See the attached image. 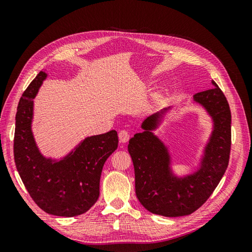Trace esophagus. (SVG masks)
<instances>
[{
	"mask_svg": "<svg viewBox=\"0 0 252 252\" xmlns=\"http://www.w3.org/2000/svg\"><path fill=\"white\" fill-rule=\"evenodd\" d=\"M129 138H130V135H129L128 131H126V130H121V131L119 132V139H120V142H121V143L124 144V143L128 142Z\"/></svg>",
	"mask_w": 252,
	"mask_h": 252,
	"instance_id": "1",
	"label": "esophagus"
}]
</instances>
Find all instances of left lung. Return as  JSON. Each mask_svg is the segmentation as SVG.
<instances>
[{"instance_id": "left-lung-1", "label": "left lung", "mask_w": 252, "mask_h": 252, "mask_svg": "<svg viewBox=\"0 0 252 252\" xmlns=\"http://www.w3.org/2000/svg\"><path fill=\"white\" fill-rule=\"evenodd\" d=\"M213 88L195 94L193 103L208 114L211 131L195 159L193 170L178 173L170 147L155 133L165 114L163 108L143 121L142 132L129 140L135 194L145 209L163 217L188 216L208 200L227 169L231 145V113L222 90L211 80Z\"/></svg>"}]
</instances>
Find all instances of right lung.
I'll return each mask as SVG.
<instances>
[{"label": "right lung", "instance_id": "1", "mask_svg": "<svg viewBox=\"0 0 252 252\" xmlns=\"http://www.w3.org/2000/svg\"><path fill=\"white\" fill-rule=\"evenodd\" d=\"M47 73L43 69L29 84L18 105L14 162L32 200L49 215L71 218L89 210L100 195L106 159L118 148V133L86 136L62 157L42 154L32 131L33 98Z\"/></svg>", "mask_w": 252, "mask_h": 252}]
</instances>
